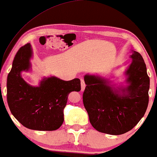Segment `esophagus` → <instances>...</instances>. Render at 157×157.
<instances>
[{
  "label": "esophagus",
  "mask_w": 157,
  "mask_h": 157,
  "mask_svg": "<svg viewBox=\"0 0 157 157\" xmlns=\"http://www.w3.org/2000/svg\"><path fill=\"white\" fill-rule=\"evenodd\" d=\"M81 91H84L85 87H86V84L84 82V80L83 78L81 79Z\"/></svg>",
  "instance_id": "1"
}]
</instances>
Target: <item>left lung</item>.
I'll return each instance as SVG.
<instances>
[{
  "label": "left lung",
  "mask_w": 157,
  "mask_h": 157,
  "mask_svg": "<svg viewBox=\"0 0 157 157\" xmlns=\"http://www.w3.org/2000/svg\"><path fill=\"white\" fill-rule=\"evenodd\" d=\"M125 71V87H113L109 80L87 74L83 102L90 123L98 132L111 135L132 130L144 117L149 104L150 80L140 53L132 51Z\"/></svg>",
  "instance_id": "obj_1"
}]
</instances>
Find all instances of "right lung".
<instances>
[{"mask_svg": "<svg viewBox=\"0 0 157 157\" xmlns=\"http://www.w3.org/2000/svg\"><path fill=\"white\" fill-rule=\"evenodd\" d=\"M31 46L25 44L16 53L7 78V101L10 112L25 127L38 131H54L63 122L68 96L81 90L79 78L63 81L57 77L44 78L38 86L29 85L21 72L31 68Z\"/></svg>", "mask_w": 157, "mask_h": 157, "instance_id": "add662e5", "label": "right lung"}]
</instances>
